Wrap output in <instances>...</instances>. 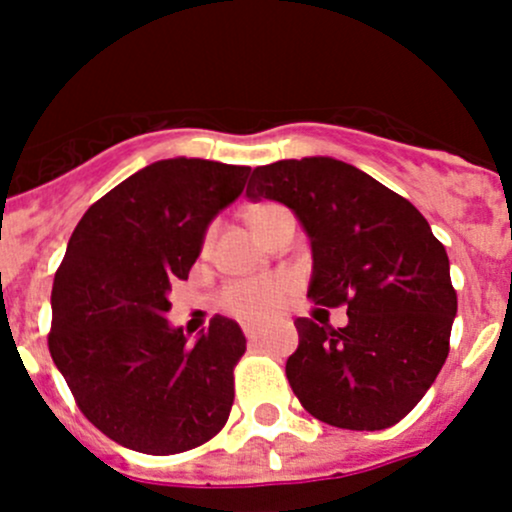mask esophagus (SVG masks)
Returning <instances> with one entry per match:
<instances>
[{"instance_id": "obj_1", "label": "esophagus", "mask_w": 512, "mask_h": 512, "mask_svg": "<svg viewBox=\"0 0 512 512\" xmlns=\"http://www.w3.org/2000/svg\"><path fill=\"white\" fill-rule=\"evenodd\" d=\"M242 332H245V337L250 339V342H255V339L262 334V327H257V324H245V327H242Z\"/></svg>"}]
</instances>
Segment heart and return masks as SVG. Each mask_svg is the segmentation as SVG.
<instances>
[{"label":"heart","mask_w":512,"mask_h":512,"mask_svg":"<svg viewBox=\"0 0 512 512\" xmlns=\"http://www.w3.org/2000/svg\"><path fill=\"white\" fill-rule=\"evenodd\" d=\"M272 208H280V205H260V208L252 210L250 218L267 213ZM289 289H292V282L285 275L240 280L223 289L220 304H223L225 312L235 314V317L245 319V322H262V319H270L272 314L280 312Z\"/></svg>","instance_id":"b5f03b06"}]
</instances>
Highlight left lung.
Segmentation results:
<instances>
[{
  "label": "left lung",
  "instance_id": "8db88e82",
  "mask_svg": "<svg viewBox=\"0 0 512 512\" xmlns=\"http://www.w3.org/2000/svg\"><path fill=\"white\" fill-rule=\"evenodd\" d=\"M247 198L285 203L312 242L307 297L347 304V327L299 317L287 379L319 421L381 431L409 414L446 364L458 309L446 247L421 213L334 158L260 165Z\"/></svg>",
  "mask_w": 512,
  "mask_h": 512
}]
</instances>
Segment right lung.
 I'll list each match as a JSON object with an SVG mask.
<instances>
[{
    "mask_svg": "<svg viewBox=\"0 0 512 512\" xmlns=\"http://www.w3.org/2000/svg\"><path fill=\"white\" fill-rule=\"evenodd\" d=\"M247 165L170 158L96 200L71 235L51 289L49 352L76 406L131 451L173 456L220 433L245 334L213 317L190 344L165 319L210 220L245 188Z\"/></svg>",
    "mask_w": 512,
    "mask_h": 512,
    "instance_id": "1",
    "label": "right lung"
}]
</instances>
